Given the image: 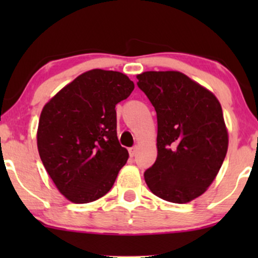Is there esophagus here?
Listing matches in <instances>:
<instances>
[{
  "label": "esophagus",
  "instance_id": "34e87169",
  "mask_svg": "<svg viewBox=\"0 0 258 258\" xmlns=\"http://www.w3.org/2000/svg\"><path fill=\"white\" fill-rule=\"evenodd\" d=\"M128 153H130V156H131V158H133V156H136V154H137V147L130 148Z\"/></svg>",
  "mask_w": 258,
  "mask_h": 258
}]
</instances>
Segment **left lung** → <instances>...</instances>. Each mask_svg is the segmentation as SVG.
Listing matches in <instances>:
<instances>
[{
  "mask_svg": "<svg viewBox=\"0 0 258 258\" xmlns=\"http://www.w3.org/2000/svg\"><path fill=\"white\" fill-rule=\"evenodd\" d=\"M137 79L158 119V158L144 172L147 185L170 203H189L205 193L226 158L220 102L178 72H147Z\"/></svg>",
  "mask_w": 258,
  "mask_h": 258,
  "instance_id": "1",
  "label": "left lung"
}]
</instances>
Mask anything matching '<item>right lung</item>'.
<instances>
[{
  "label": "right lung",
  "mask_w": 258,
  "mask_h": 258,
  "mask_svg": "<svg viewBox=\"0 0 258 258\" xmlns=\"http://www.w3.org/2000/svg\"><path fill=\"white\" fill-rule=\"evenodd\" d=\"M135 84L119 72L82 74L43 106L38 121L40 158L58 190L87 204L111 189L128 159L116 133L115 105Z\"/></svg>",
  "instance_id": "1"
}]
</instances>
